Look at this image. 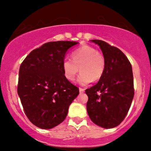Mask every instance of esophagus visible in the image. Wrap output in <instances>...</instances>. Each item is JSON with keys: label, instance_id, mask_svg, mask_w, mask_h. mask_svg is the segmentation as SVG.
Listing matches in <instances>:
<instances>
[{"label": "esophagus", "instance_id": "34e87169", "mask_svg": "<svg viewBox=\"0 0 151 151\" xmlns=\"http://www.w3.org/2000/svg\"><path fill=\"white\" fill-rule=\"evenodd\" d=\"M79 91H80V93H84V91H85V90L83 89V88H79Z\"/></svg>", "mask_w": 151, "mask_h": 151}]
</instances>
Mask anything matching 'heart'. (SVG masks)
<instances>
[{"label": "heart", "mask_w": 151, "mask_h": 151, "mask_svg": "<svg viewBox=\"0 0 151 151\" xmlns=\"http://www.w3.org/2000/svg\"><path fill=\"white\" fill-rule=\"evenodd\" d=\"M72 59L66 58L62 62L63 75L68 81H73L77 73L82 71L77 78V83L86 85L101 78L104 73L105 60L93 47L83 45L71 53Z\"/></svg>", "instance_id": "b5f03b06"}]
</instances>
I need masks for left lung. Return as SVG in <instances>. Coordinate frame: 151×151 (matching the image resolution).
I'll return each mask as SVG.
<instances>
[{
    "instance_id": "8db88e82",
    "label": "left lung",
    "mask_w": 151,
    "mask_h": 151,
    "mask_svg": "<svg viewBox=\"0 0 151 151\" xmlns=\"http://www.w3.org/2000/svg\"><path fill=\"white\" fill-rule=\"evenodd\" d=\"M99 46L105 60L104 73L96 85L85 90L87 111L95 124L105 129L118 126L129 110L134 94L132 67L118 48L101 40Z\"/></svg>"
}]
</instances>
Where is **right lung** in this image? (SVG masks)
<instances>
[{
    "label": "right lung",
    "mask_w": 151,
    "mask_h": 151,
    "mask_svg": "<svg viewBox=\"0 0 151 151\" xmlns=\"http://www.w3.org/2000/svg\"><path fill=\"white\" fill-rule=\"evenodd\" d=\"M78 42H47L33 50L19 67L17 93L25 115L37 127L50 129L66 118L79 88L63 75L62 62Z\"/></svg>",
    "instance_id": "1"
}]
</instances>
